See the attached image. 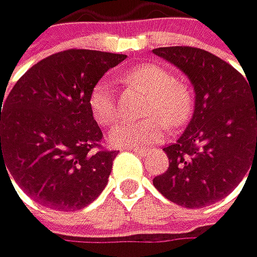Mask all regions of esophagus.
Wrapping results in <instances>:
<instances>
[{
  "instance_id": "obj_1",
  "label": "esophagus",
  "mask_w": 257,
  "mask_h": 257,
  "mask_svg": "<svg viewBox=\"0 0 257 257\" xmlns=\"http://www.w3.org/2000/svg\"><path fill=\"white\" fill-rule=\"evenodd\" d=\"M130 151H134V153L138 154V156H146V154H148V151H145V149H138V148H132Z\"/></svg>"
}]
</instances>
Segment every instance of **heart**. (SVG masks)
<instances>
[{
  "label": "heart",
  "mask_w": 257,
  "mask_h": 257,
  "mask_svg": "<svg viewBox=\"0 0 257 257\" xmlns=\"http://www.w3.org/2000/svg\"><path fill=\"white\" fill-rule=\"evenodd\" d=\"M127 82L148 93L143 114L148 119L123 120L114 127L108 140L116 148H145L162 141L167 135V124L176 127L189 117L192 111V92L183 81L173 79L164 66L146 63L132 68ZM89 108L100 125H109L119 116L117 98L108 81H98L89 95ZM166 120L164 121L163 119Z\"/></svg>",
  "instance_id": "b5f03b06"
}]
</instances>
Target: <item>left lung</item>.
I'll return each instance as SVG.
<instances>
[{
    "label": "left lung",
    "instance_id": "left-lung-1",
    "mask_svg": "<svg viewBox=\"0 0 257 257\" xmlns=\"http://www.w3.org/2000/svg\"><path fill=\"white\" fill-rule=\"evenodd\" d=\"M153 52L180 68L195 92L191 122L164 148L168 170L153 183L165 199L202 208L224 199L257 168V93L235 68L203 49L175 46Z\"/></svg>",
    "mask_w": 257,
    "mask_h": 257
}]
</instances>
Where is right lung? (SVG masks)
<instances>
[{"label":"right lung","instance_id":"right-lung-1","mask_svg":"<svg viewBox=\"0 0 257 257\" xmlns=\"http://www.w3.org/2000/svg\"><path fill=\"white\" fill-rule=\"evenodd\" d=\"M125 58L70 49L31 66L8 98L1 95L0 176L6 170L35 202L58 211L81 210L97 199L117 153L100 146L103 134L89 95Z\"/></svg>","mask_w":257,"mask_h":257}]
</instances>
